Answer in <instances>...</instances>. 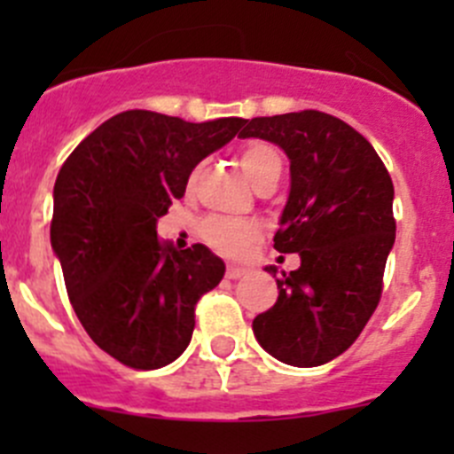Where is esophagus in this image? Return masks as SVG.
<instances>
[{
    "label": "esophagus",
    "instance_id": "34e87169",
    "mask_svg": "<svg viewBox=\"0 0 454 454\" xmlns=\"http://www.w3.org/2000/svg\"><path fill=\"white\" fill-rule=\"evenodd\" d=\"M247 268H243V266H227V277H230V279H239V277H243V275H247Z\"/></svg>",
    "mask_w": 454,
    "mask_h": 454
}]
</instances>
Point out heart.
Returning a JSON list of instances; mask_svg holds the SVG:
<instances>
[{
    "mask_svg": "<svg viewBox=\"0 0 454 454\" xmlns=\"http://www.w3.org/2000/svg\"><path fill=\"white\" fill-rule=\"evenodd\" d=\"M239 161L246 177L250 179L256 191L279 182L282 177V154L263 140H252L239 154ZM200 177V170H192L188 177V188L195 186ZM200 236L208 247L224 256H243L254 247L259 240L256 224L247 220H230V218H207L200 224Z\"/></svg>",
    "mask_w": 454,
    "mask_h": 454,
    "instance_id": "heart-1",
    "label": "heart"
}]
</instances>
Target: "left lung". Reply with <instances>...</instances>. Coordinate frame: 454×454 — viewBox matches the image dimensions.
Returning a JSON list of instances; mask_svg holds the SVG:
<instances>
[{
  "mask_svg": "<svg viewBox=\"0 0 454 454\" xmlns=\"http://www.w3.org/2000/svg\"><path fill=\"white\" fill-rule=\"evenodd\" d=\"M239 136L275 143L288 156L291 191L275 250L300 254L252 332L279 362L320 366L355 343L380 302L395 240L393 182L371 143L330 114L252 118ZM266 270L277 275L275 266Z\"/></svg>",
  "mask_w": 454,
  "mask_h": 454,
  "instance_id": "8db88e82",
  "label": "left lung"
}]
</instances>
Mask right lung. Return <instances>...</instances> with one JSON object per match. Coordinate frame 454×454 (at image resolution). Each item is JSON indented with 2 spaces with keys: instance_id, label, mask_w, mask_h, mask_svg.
I'll list each match as a JSON object with an SVG mask.
<instances>
[{
  "instance_id": "1",
  "label": "right lung",
  "mask_w": 454,
  "mask_h": 454,
  "mask_svg": "<svg viewBox=\"0 0 454 454\" xmlns=\"http://www.w3.org/2000/svg\"><path fill=\"white\" fill-rule=\"evenodd\" d=\"M243 124L124 111L86 136L56 177L50 236L67 298L88 336L124 366L175 362L191 343L195 304L223 279L220 256L202 243L177 250L156 223L192 168Z\"/></svg>"
}]
</instances>
